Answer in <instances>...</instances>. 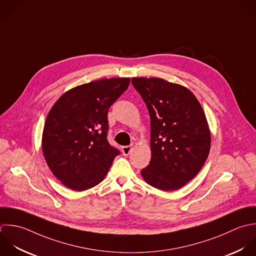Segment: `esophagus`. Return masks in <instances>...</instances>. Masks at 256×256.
<instances>
[{
	"instance_id": "esophagus-1",
	"label": "esophagus",
	"mask_w": 256,
	"mask_h": 256,
	"mask_svg": "<svg viewBox=\"0 0 256 256\" xmlns=\"http://www.w3.org/2000/svg\"><path fill=\"white\" fill-rule=\"evenodd\" d=\"M122 150L124 156H128V154H130V152H132V146H122Z\"/></svg>"
}]
</instances>
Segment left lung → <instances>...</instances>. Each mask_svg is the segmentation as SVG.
I'll return each instance as SVG.
<instances>
[{
	"label": "left lung",
	"instance_id": "left-lung-1",
	"mask_svg": "<svg viewBox=\"0 0 256 256\" xmlns=\"http://www.w3.org/2000/svg\"><path fill=\"white\" fill-rule=\"evenodd\" d=\"M150 118V164L142 176L152 186L176 190L204 166L210 148L204 112L186 88L158 78H132Z\"/></svg>",
	"mask_w": 256,
	"mask_h": 256
}]
</instances>
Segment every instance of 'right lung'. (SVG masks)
<instances>
[{
    "instance_id": "add662e5",
    "label": "right lung",
    "mask_w": 256,
    "mask_h": 256,
    "mask_svg": "<svg viewBox=\"0 0 256 256\" xmlns=\"http://www.w3.org/2000/svg\"><path fill=\"white\" fill-rule=\"evenodd\" d=\"M128 78H104L64 92L50 108L42 132L44 160L66 188L98 184L120 152L108 142V112L126 90Z\"/></svg>"
}]
</instances>
